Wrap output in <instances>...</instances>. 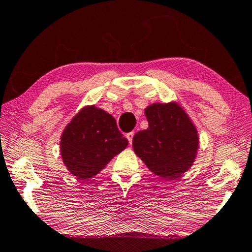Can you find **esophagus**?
Segmentation results:
<instances>
[{"label":"esophagus","mask_w":252,"mask_h":252,"mask_svg":"<svg viewBox=\"0 0 252 252\" xmlns=\"http://www.w3.org/2000/svg\"><path fill=\"white\" fill-rule=\"evenodd\" d=\"M133 134H134V132H127V133L126 134V138L127 139V140H129V143H130V145H131V143H132Z\"/></svg>","instance_id":"1"}]
</instances>
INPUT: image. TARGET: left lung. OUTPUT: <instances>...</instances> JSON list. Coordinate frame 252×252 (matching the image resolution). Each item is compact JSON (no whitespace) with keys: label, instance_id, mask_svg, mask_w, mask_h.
Returning <instances> with one entry per match:
<instances>
[{"label":"left lung","instance_id":"left-lung-1","mask_svg":"<svg viewBox=\"0 0 252 252\" xmlns=\"http://www.w3.org/2000/svg\"><path fill=\"white\" fill-rule=\"evenodd\" d=\"M147 130L133 135L132 147L151 173L173 181L196 159L199 137L195 125L177 102L153 103L145 109Z\"/></svg>","mask_w":252,"mask_h":252}]
</instances>
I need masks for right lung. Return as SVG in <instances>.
Wrapping results in <instances>:
<instances>
[{
    "label": "right lung",
    "mask_w": 252,
    "mask_h": 252,
    "mask_svg": "<svg viewBox=\"0 0 252 252\" xmlns=\"http://www.w3.org/2000/svg\"><path fill=\"white\" fill-rule=\"evenodd\" d=\"M126 146L115 119L95 105L84 106L74 115L59 142L63 165L79 181L101 173Z\"/></svg>",
    "instance_id": "add662e5"
}]
</instances>
